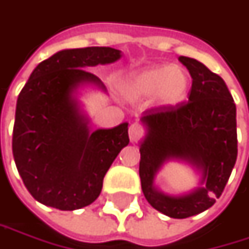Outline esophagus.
I'll use <instances>...</instances> for the list:
<instances>
[{
	"label": "esophagus",
	"instance_id": "obj_1",
	"mask_svg": "<svg viewBox=\"0 0 249 249\" xmlns=\"http://www.w3.org/2000/svg\"><path fill=\"white\" fill-rule=\"evenodd\" d=\"M145 134V128L140 123H134L129 126V140L132 142H137L140 138H142V135Z\"/></svg>",
	"mask_w": 249,
	"mask_h": 249
}]
</instances>
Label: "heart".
<instances>
[{"instance_id":"heart-1","label":"heart","mask_w":249,"mask_h":249,"mask_svg":"<svg viewBox=\"0 0 249 249\" xmlns=\"http://www.w3.org/2000/svg\"><path fill=\"white\" fill-rule=\"evenodd\" d=\"M131 100L152 97L158 107L171 108L185 101L190 89V77L185 68L178 65H152L132 72L123 85Z\"/></svg>"}]
</instances>
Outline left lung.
Segmentation results:
<instances>
[{"instance_id": "obj_1", "label": "left lung", "mask_w": 249, "mask_h": 249, "mask_svg": "<svg viewBox=\"0 0 249 249\" xmlns=\"http://www.w3.org/2000/svg\"><path fill=\"white\" fill-rule=\"evenodd\" d=\"M190 71L188 101L171 108L155 107L141 118L147 135L141 142L140 178L147 201L171 218L204 213L221 196L237 161V107L219 75L199 61L178 58ZM170 159L191 163L201 172L200 187L179 197L158 192L156 172Z\"/></svg>"}]
</instances>
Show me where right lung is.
I'll return each mask as SVG.
<instances>
[{
	"instance_id": "right-lung-1",
	"label": "right lung",
	"mask_w": 249,
	"mask_h": 249,
	"mask_svg": "<svg viewBox=\"0 0 249 249\" xmlns=\"http://www.w3.org/2000/svg\"><path fill=\"white\" fill-rule=\"evenodd\" d=\"M121 51L109 47L62 50L36 65L21 89L12 154L24 185L44 205L74 211L92 204L111 164L128 145V123L89 131L75 92L101 79L85 68L111 64Z\"/></svg>"
}]
</instances>
